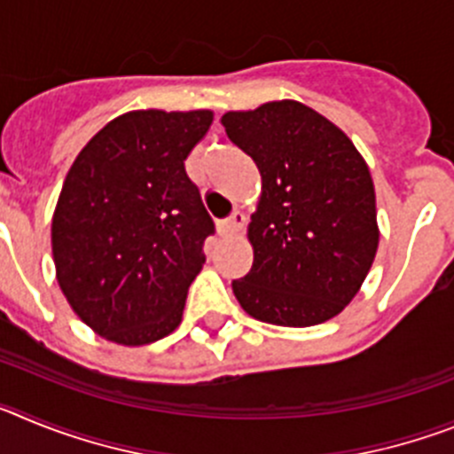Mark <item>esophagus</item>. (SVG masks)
<instances>
[{"instance_id": "obj_1", "label": "esophagus", "mask_w": 454, "mask_h": 454, "mask_svg": "<svg viewBox=\"0 0 454 454\" xmlns=\"http://www.w3.org/2000/svg\"><path fill=\"white\" fill-rule=\"evenodd\" d=\"M243 224H246V215L240 214V211H234L230 218H224L220 223V234H239Z\"/></svg>"}]
</instances>
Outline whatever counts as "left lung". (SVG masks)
<instances>
[{
  "label": "left lung",
  "mask_w": 454,
  "mask_h": 454,
  "mask_svg": "<svg viewBox=\"0 0 454 454\" xmlns=\"http://www.w3.org/2000/svg\"><path fill=\"white\" fill-rule=\"evenodd\" d=\"M223 127L262 172L247 239L250 272L231 282L256 320L311 327L340 314L375 259V188L362 154L330 120L293 99L230 111Z\"/></svg>",
  "instance_id": "8db88e82"
}]
</instances>
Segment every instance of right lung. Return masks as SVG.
<instances>
[{
    "label": "right lung",
    "mask_w": 454,
    "mask_h": 454,
    "mask_svg": "<svg viewBox=\"0 0 454 454\" xmlns=\"http://www.w3.org/2000/svg\"><path fill=\"white\" fill-rule=\"evenodd\" d=\"M211 111H131L72 163L51 220L56 279L104 339L145 346L182 323L215 224L184 161Z\"/></svg>",
    "instance_id": "right-lung-1"
}]
</instances>
